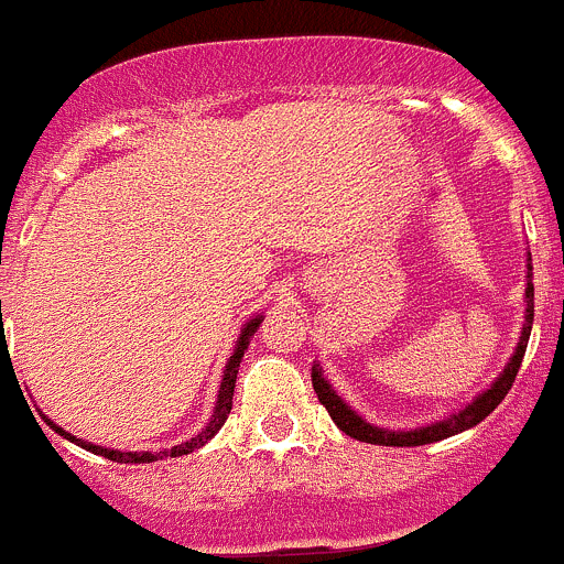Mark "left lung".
I'll return each mask as SVG.
<instances>
[{"label":"left lung","mask_w":564,"mask_h":564,"mask_svg":"<svg viewBox=\"0 0 564 564\" xmlns=\"http://www.w3.org/2000/svg\"><path fill=\"white\" fill-rule=\"evenodd\" d=\"M527 323H523V332L521 339L516 345V354L510 356L507 361L505 372L490 383V389H485L482 394L471 400L466 409L455 411L449 414L447 420L442 422H433V425L425 427H414V431H387V427H378L370 425L367 420H361L337 392H334L332 383L323 378L321 365H312V387H315L317 400L326 405L328 416L334 420V425L345 433V436L356 438V442H367V444H381V447H420V444H433V442H442V438L455 436V433H464L469 427L482 422L501 400L507 398L510 392L512 381H516L518 370H521V361L523 354H527V343H529V334H532V321H534V284H532V258H527Z\"/></svg>","instance_id":"obj_1"}]
</instances>
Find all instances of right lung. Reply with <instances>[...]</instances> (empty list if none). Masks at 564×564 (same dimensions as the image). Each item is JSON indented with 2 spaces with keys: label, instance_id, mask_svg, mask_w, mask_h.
<instances>
[{
  "label": "right lung",
  "instance_id": "obj_1",
  "mask_svg": "<svg viewBox=\"0 0 564 564\" xmlns=\"http://www.w3.org/2000/svg\"><path fill=\"white\" fill-rule=\"evenodd\" d=\"M260 323H263V315H254L252 321L243 323L241 337H238V343H236V350H232V356H230V359H227L225 376H221L219 394H216V409H214V414H210L208 425H205L203 431H199L194 438H188V442L177 444V447L164 449V453H120V449H106V447H98V444L85 442V438L70 436V433H65L63 427L54 425V422L48 420V416H43V420H46V425L52 427V431H57L63 438H68V442L79 444L82 449H90V453H95V455H104V458L115 460V464H153V460H161V458H181V455L194 453V449L205 447V444H208L210 438H214L216 433L221 431V425H225L227 414H230V409H232V392H236V378H238V367H241V359H243V350L249 348V339L254 337V332H258ZM2 348H4V345H2ZM10 367H13V365H10Z\"/></svg>",
  "mask_w": 564,
  "mask_h": 564
}]
</instances>
